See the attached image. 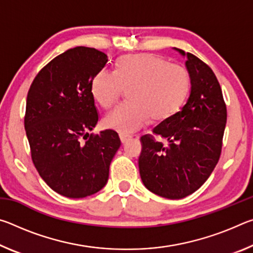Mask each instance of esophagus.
Wrapping results in <instances>:
<instances>
[{
    "label": "esophagus",
    "instance_id": "34e87169",
    "mask_svg": "<svg viewBox=\"0 0 253 253\" xmlns=\"http://www.w3.org/2000/svg\"><path fill=\"white\" fill-rule=\"evenodd\" d=\"M119 138H121V142L123 143V144H125V143H127L128 140H129L131 137L130 136H128V135H119Z\"/></svg>",
    "mask_w": 253,
    "mask_h": 253
}]
</instances>
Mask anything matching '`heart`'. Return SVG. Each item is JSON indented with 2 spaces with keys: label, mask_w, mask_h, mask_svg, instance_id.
<instances>
[{
  "label": "heart",
  "mask_w": 253,
  "mask_h": 253,
  "mask_svg": "<svg viewBox=\"0 0 253 253\" xmlns=\"http://www.w3.org/2000/svg\"><path fill=\"white\" fill-rule=\"evenodd\" d=\"M190 74L179 63L168 62L152 53L128 54L119 60L116 70L102 69L91 81V93L104 108L114 106L124 90L128 99L104 118L107 128L129 135L153 121L174 115L190 90Z\"/></svg>",
  "instance_id": "heart-1"
}]
</instances>
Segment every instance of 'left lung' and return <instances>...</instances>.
Masks as SVG:
<instances>
[{
  "instance_id": "obj_1",
  "label": "left lung",
  "mask_w": 253,
  "mask_h": 253,
  "mask_svg": "<svg viewBox=\"0 0 253 253\" xmlns=\"http://www.w3.org/2000/svg\"><path fill=\"white\" fill-rule=\"evenodd\" d=\"M175 50L186 57L190 96L177 113L153 128L168 144L142 136L138 160L144 185L166 199H183L203 185L219 162L226 124L223 95L211 68L194 54Z\"/></svg>"
}]
</instances>
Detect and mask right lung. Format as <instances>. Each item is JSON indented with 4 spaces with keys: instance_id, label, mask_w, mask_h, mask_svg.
I'll return each instance as SVG.
<instances>
[{
    "instance_id": "add662e5",
    "label": "right lung",
    "mask_w": 253,
    "mask_h": 253,
    "mask_svg": "<svg viewBox=\"0 0 253 253\" xmlns=\"http://www.w3.org/2000/svg\"><path fill=\"white\" fill-rule=\"evenodd\" d=\"M107 62L101 51L76 46L42 68L28 91L24 128L32 162L42 179L67 198L100 191L121 147L113 129L89 135L99 118L91 81Z\"/></svg>"
}]
</instances>
